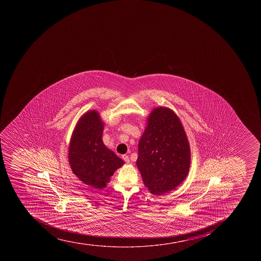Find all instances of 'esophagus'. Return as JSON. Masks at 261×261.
<instances>
[{
    "label": "esophagus",
    "mask_w": 261,
    "mask_h": 261,
    "mask_svg": "<svg viewBox=\"0 0 261 261\" xmlns=\"http://www.w3.org/2000/svg\"><path fill=\"white\" fill-rule=\"evenodd\" d=\"M122 159H123V160L125 161L126 163H129V162H130V160H129L128 155H122Z\"/></svg>",
    "instance_id": "esophagus-1"
}]
</instances>
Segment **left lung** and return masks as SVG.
Instances as JSON below:
<instances>
[{"label": "left lung", "mask_w": 261, "mask_h": 261, "mask_svg": "<svg viewBox=\"0 0 261 261\" xmlns=\"http://www.w3.org/2000/svg\"><path fill=\"white\" fill-rule=\"evenodd\" d=\"M136 163L145 186L154 195L172 191L186 178L190 145L179 119L170 109L159 107L150 113Z\"/></svg>", "instance_id": "1"}]
</instances>
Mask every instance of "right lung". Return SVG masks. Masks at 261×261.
<instances>
[{
    "instance_id": "add662e5",
    "label": "right lung",
    "mask_w": 261,
    "mask_h": 261,
    "mask_svg": "<svg viewBox=\"0 0 261 261\" xmlns=\"http://www.w3.org/2000/svg\"><path fill=\"white\" fill-rule=\"evenodd\" d=\"M103 128L99 115L95 111H88L78 121L69 150L73 173L83 183L97 189L106 187L114 172L124 163L103 145Z\"/></svg>"
}]
</instances>
